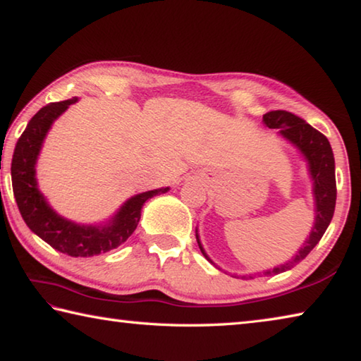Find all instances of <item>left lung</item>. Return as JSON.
<instances>
[{
	"instance_id": "obj_1",
	"label": "left lung",
	"mask_w": 361,
	"mask_h": 361,
	"mask_svg": "<svg viewBox=\"0 0 361 361\" xmlns=\"http://www.w3.org/2000/svg\"><path fill=\"white\" fill-rule=\"evenodd\" d=\"M262 121H264V124L269 129H279L280 135H283L293 145H296L305 156V159H307L310 175L314 178V194L317 207L314 229L310 232L309 239L304 242L302 248L295 255V258L285 262L282 266L274 267L272 271L264 272V276H276V274L285 272L288 269L295 267L298 262H301L305 256L312 252L314 247L320 242L323 234H325L329 223H331L336 207L334 156L328 138L296 114L285 111V109H277V111L266 113L262 116ZM197 243L200 252L210 261L209 256L205 255L202 245H200L199 239Z\"/></svg>"
}]
</instances>
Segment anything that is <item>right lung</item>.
I'll list each match as a JSON object with an SVG mask.
<instances>
[{
  "label": "right lung",
  "mask_w": 361,
  "mask_h": 361,
  "mask_svg": "<svg viewBox=\"0 0 361 361\" xmlns=\"http://www.w3.org/2000/svg\"><path fill=\"white\" fill-rule=\"evenodd\" d=\"M76 100L78 99L73 97L71 100L51 103V105L42 106L33 116L16 145L11 164V176L17 207L28 228L57 252L75 256V258L78 256L87 258V256L106 253L122 245L135 231L146 200L157 194H164L169 188L133 195L121 207L109 224L103 228L79 226L59 216L47 205L36 185L35 164L52 122Z\"/></svg>",
  "instance_id": "add662e5"
}]
</instances>
